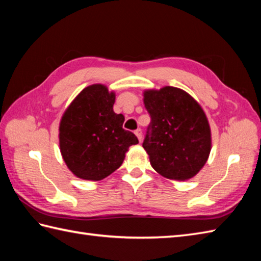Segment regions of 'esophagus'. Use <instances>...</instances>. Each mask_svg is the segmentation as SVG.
<instances>
[{
  "instance_id": "obj_1",
  "label": "esophagus",
  "mask_w": 261,
  "mask_h": 261,
  "mask_svg": "<svg viewBox=\"0 0 261 261\" xmlns=\"http://www.w3.org/2000/svg\"><path fill=\"white\" fill-rule=\"evenodd\" d=\"M135 135L137 136L138 140H139V141L141 142V140H142V131H141V129H137V130L135 131Z\"/></svg>"
}]
</instances>
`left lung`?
I'll return each mask as SVG.
<instances>
[{"instance_id": "left-lung-1", "label": "left lung", "mask_w": 261, "mask_h": 261, "mask_svg": "<svg viewBox=\"0 0 261 261\" xmlns=\"http://www.w3.org/2000/svg\"><path fill=\"white\" fill-rule=\"evenodd\" d=\"M143 104L151 122L142 146L152 168L168 179L193 178L212 148L204 110L187 92L173 86L143 91Z\"/></svg>"}]
</instances>
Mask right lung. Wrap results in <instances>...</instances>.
<instances>
[{"mask_svg":"<svg viewBox=\"0 0 261 261\" xmlns=\"http://www.w3.org/2000/svg\"><path fill=\"white\" fill-rule=\"evenodd\" d=\"M115 93L103 84L85 87L60 119L59 149L68 169L84 180H101L123 163L137 137L113 111Z\"/></svg>","mask_w":261,"mask_h":261,"instance_id":"obj_1","label":"right lung"}]
</instances>
